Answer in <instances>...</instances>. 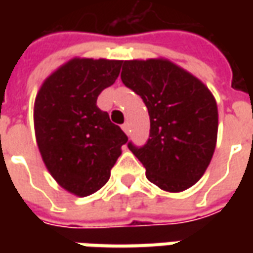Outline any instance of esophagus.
Here are the masks:
<instances>
[{
    "label": "esophagus",
    "mask_w": 253,
    "mask_h": 253,
    "mask_svg": "<svg viewBox=\"0 0 253 253\" xmlns=\"http://www.w3.org/2000/svg\"><path fill=\"white\" fill-rule=\"evenodd\" d=\"M122 128H123V131L126 132V134H128V132L131 131V130H130V123H128V122L123 123V125H122Z\"/></svg>",
    "instance_id": "esophagus-1"
}]
</instances>
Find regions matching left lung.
Here are the masks:
<instances>
[{
	"label": "left lung",
	"mask_w": 253,
	"mask_h": 253,
	"mask_svg": "<svg viewBox=\"0 0 253 253\" xmlns=\"http://www.w3.org/2000/svg\"><path fill=\"white\" fill-rule=\"evenodd\" d=\"M121 78L148 108V141L143 146L127 143L146 168L148 180L169 192L194 186L217 142L218 111L211 92L167 59L125 61Z\"/></svg>",
	"instance_id": "obj_1"
}]
</instances>
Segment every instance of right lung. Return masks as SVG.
Here are the masks:
<instances>
[{
	"instance_id": "add662e5",
	"label": "right lung",
	"mask_w": 253,
	"mask_h": 253,
	"mask_svg": "<svg viewBox=\"0 0 253 253\" xmlns=\"http://www.w3.org/2000/svg\"><path fill=\"white\" fill-rule=\"evenodd\" d=\"M122 61L72 59L42 85L35 100L36 142L47 169L65 190L93 194L108 181L127 135L97 107Z\"/></svg>"
}]
</instances>
